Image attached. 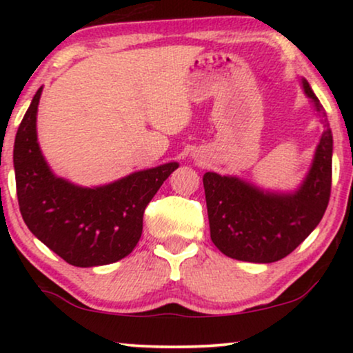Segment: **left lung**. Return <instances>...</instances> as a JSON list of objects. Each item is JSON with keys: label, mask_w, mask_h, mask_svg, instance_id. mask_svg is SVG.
<instances>
[{"label": "left lung", "mask_w": 353, "mask_h": 353, "mask_svg": "<svg viewBox=\"0 0 353 353\" xmlns=\"http://www.w3.org/2000/svg\"><path fill=\"white\" fill-rule=\"evenodd\" d=\"M325 123L308 175L294 194H270L238 180L207 172L205 190L210 238L231 259L272 263L292 252L325 215L332 181V134L325 109L303 80Z\"/></svg>", "instance_id": "left-lung-1"}]
</instances>
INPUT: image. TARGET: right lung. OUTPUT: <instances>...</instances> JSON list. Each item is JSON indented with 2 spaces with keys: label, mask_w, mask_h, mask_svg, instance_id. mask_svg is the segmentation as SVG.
<instances>
[{
  "label": "right lung",
  "mask_w": 353,
  "mask_h": 353,
  "mask_svg": "<svg viewBox=\"0 0 353 353\" xmlns=\"http://www.w3.org/2000/svg\"><path fill=\"white\" fill-rule=\"evenodd\" d=\"M33 96L14 143L19 209L28 230L74 267H99L127 257L143 233L146 205L178 168L176 162L137 172L101 188H80L56 178L37 141Z\"/></svg>",
  "instance_id": "add662e5"
}]
</instances>
